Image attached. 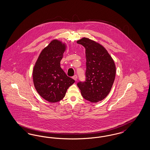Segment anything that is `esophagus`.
Here are the masks:
<instances>
[{"mask_svg":"<svg viewBox=\"0 0 150 150\" xmlns=\"http://www.w3.org/2000/svg\"><path fill=\"white\" fill-rule=\"evenodd\" d=\"M72 79L74 80H77V75H75L73 77H72Z\"/></svg>","mask_w":150,"mask_h":150,"instance_id":"1","label":"esophagus"}]
</instances>
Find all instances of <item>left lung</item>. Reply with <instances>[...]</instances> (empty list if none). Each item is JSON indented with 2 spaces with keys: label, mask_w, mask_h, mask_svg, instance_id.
Returning a JSON list of instances; mask_svg holds the SVG:
<instances>
[{
  "label": "left lung",
  "mask_w": 150,
  "mask_h": 150,
  "mask_svg": "<svg viewBox=\"0 0 150 150\" xmlns=\"http://www.w3.org/2000/svg\"><path fill=\"white\" fill-rule=\"evenodd\" d=\"M77 43L85 49L86 81L78 83L83 97L91 103L105 98L110 91L116 74L114 60L100 43L84 37Z\"/></svg>",
  "instance_id": "obj_1"
}]
</instances>
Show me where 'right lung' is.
<instances>
[{
	"label": "right lung",
	"instance_id": "right-lung-1",
	"mask_svg": "<svg viewBox=\"0 0 150 150\" xmlns=\"http://www.w3.org/2000/svg\"><path fill=\"white\" fill-rule=\"evenodd\" d=\"M66 48L65 42L53 40L42 50L33 67L32 78L36 91L50 103L62 100L67 89L75 82L60 67Z\"/></svg>",
	"mask_w": 150,
	"mask_h": 150
}]
</instances>
